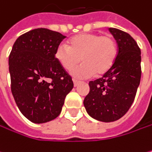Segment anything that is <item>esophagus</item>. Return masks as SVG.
Here are the masks:
<instances>
[{
	"label": "esophagus",
	"mask_w": 152,
	"mask_h": 152,
	"mask_svg": "<svg viewBox=\"0 0 152 152\" xmlns=\"http://www.w3.org/2000/svg\"><path fill=\"white\" fill-rule=\"evenodd\" d=\"M73 82H74V86H77L81 81H80V80H77V79H75V78H73Z\"/></svg>",
	"instance_id": "1"
}]
</instances>
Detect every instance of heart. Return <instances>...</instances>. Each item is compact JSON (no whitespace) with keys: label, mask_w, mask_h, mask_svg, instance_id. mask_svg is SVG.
<instances>
[{"label":"heart","mask_w":152,"mask_h":152,"mask_svg":"<svg viewBox=\"0 0 152 152\" xmlns=\"http://www.w3.org/2000/svg\"><path fill=\"white\" fill-rule=\"evenodd\" d=\"M55 56L67 71L73 70L82 59L84 64L73 71L74 75H100L113 66L117 57V44L110 35L83 33L70 39L67 46L60 44Z\"/></svg>","instance_id":"obj_1"}]
</instances>
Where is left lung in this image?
<instances>
[{"mask_svg":"<svg viewBox=\"0 0 152 152\" xmlns=\"http://www.w3.org/2000/svg\"><path fill=\"white\" fill-rule=\"evenodd\" d=\"M117 43V57L102 77L89 82L84 105L90 116L110 123L122 118L132 106L140 82V49L127 32L110 28Z\"/></svg>","mask_w":152,"mask_h":152,"instance_id":"8db88e82","label":"left lung"}]
</instances>
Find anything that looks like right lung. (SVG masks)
I'll list each match as a JSON object with an SVG mask.
<instances>
[{
    "instance_id": "1",
    "label": "right lung",
    "mask_w": 152,
    "mask_h": 152,
    "mask_svg": "<svg viewBox=\"0 0 152 152\" xmlns=\"http://www.w3.org/2000/svg\"><path fill=\"white\" fill-rule=\"evenodd\" d=\"M65 38L57 31L35 28L20 36L10 51V89L18 108L32 123L57 118L74 86L55 56Z\"/></svg>"
}]
</instances>
